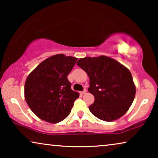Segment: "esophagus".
I'll use <instances>...</instances> for the list:
<instances>
[{
  "label": "esophagus",
  "instance_id": "1",
  "mask_svg": "<svg viewBox=\"0 0 158 158\" xmlns=\"http://www.w3.org/2000/svg\"><path fill=\"white\" fill-rule=\"evenodd\" d=\"M86 92H87V90H86V89H85V90H83V91H81V92H80V94H81V95H83V94H85Z\"/></svg>",
  "mask_w": 158,
  "mask_h": 158
}]
</instances>
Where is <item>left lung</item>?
Masks as SVG:
<instances>
[{
  "instance_id": "1",
  "label": "left lung",
  "mask_w": 158,
  "mask_h": 158,
  "mask_svg": "<svg viewBox=\"0 0 158 158\" xmlns=\"http://www.w3.org/2000/svg\"><path fill=\"white\" fill-rule=\"evenodd\" d=\"M90 78L88 92L95 101L89 110L105 122H112L128 111L135 97L136 88L128 69L111 57L81 58L77 62Z\"/></svg>"
}]
</instances>
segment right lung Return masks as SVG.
<instances>
[{"label":"right lung","mask_w":158,"mask_h":158,"mask_svg":"<svg viewBox=\"0 0 158 158\" xmlns=\"http://www.w3.org/2000/svg\"><path fill=\"white\" fill-rule=\"evenodd\" d=\"M77 60L63 54L53 55L28 75L24 85L26 101L41 119L56 124L70 114L79 94L71 89L68 75Z\"/></svg>","instance_id":"add662e5"}]
</instances>
